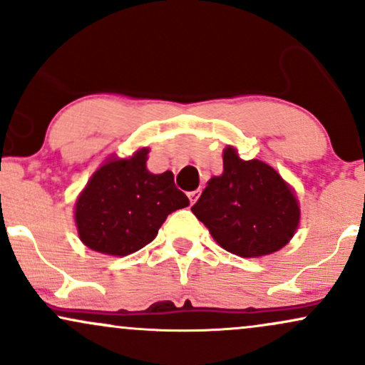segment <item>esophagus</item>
Returning <instances> with one entry per match:
<instances>
[{
    "label": "esophagus",
    "mask_w": 365,
    "mask_h": 365,
    "mask_svg": "<svg viewBox=\"0 0 365 365\" xmlns=\"http://www.w3.org/2000/svg\"><path fill=\"white\" fill-rule=\"evenodd\" d=\"M199 195H200V190H199V188H197V190L188 192V199H190V204H194L195 200L199 199Z\"/></svg>",
    "instance_id": "esophagus-1"
}]
</instances>
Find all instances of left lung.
Masks as SVG:
<instances>
[{
  "instance_id": "obj_1",
  "label": "left lung",
  "mask_w": 365,
  "mask_h": 365,
  "mask_svg": "<svg viewBox=\"0 0 365 365\" xmlns=\"http://www.w3.org/2000/svg\"><path fill=\"white\" fill-rule=\"evenodd\" d=\"M192 212L217 244L240 257L278 252L300 223L290 183L267 163L242 159L233 145L223 149V173L209 180Z\"/></svg>"
}]
</instances>
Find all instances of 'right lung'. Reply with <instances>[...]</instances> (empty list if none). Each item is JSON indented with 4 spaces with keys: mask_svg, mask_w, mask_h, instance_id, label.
<instances>
[{
    "mask_svg": "<svg viewBox=\"0 0 365 365\" xmlns=\"http://www.w3.org/2000/svg\"><path fill=\"white\" fill-rule=\"evenodd\" d=\"M149 148L132 156H110L92 173L75 202L78 238L106 255H128L156 238L165 220L187 207L188 197L175 187L173 173L148 170Z\"/></svg>",
    "mask_w": 365,
    "mask_h": 365,
    "instance_id": "add662e5",
    "label": "right lung"
}]
</instances>
